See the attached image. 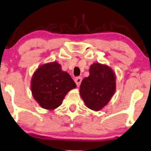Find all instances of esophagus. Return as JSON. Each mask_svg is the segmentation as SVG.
Instances as JSON below:
<instances>
[{
    "instance_id": "1",
    "label": "esophagus",
    "mask_w": 151,
    "mask_h": 151,
    "mask_svg": "<svg viewBox=\"0 0 151 151\" xmlns=\"http://www.w3.org/2000/svg\"><path fill=\"white\" fill-rule=\"evenodd\" d=\"M81 80H82V78L80 77H76L75 79H74V81H75L76 84L78 87L79 86L80 84H81Z\"/></svg>"
}]
</instances>
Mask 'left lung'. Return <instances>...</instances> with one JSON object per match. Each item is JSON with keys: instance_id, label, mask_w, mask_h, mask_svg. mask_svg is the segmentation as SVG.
I'll list each match as a JSON object with an SVG mask.
<instances>
[{"instance_id": "8db88e82", "label": "left lung", "mask_w": 151, "mask_h": 151, "mask_svg": "<svg viewBox=\"0 0 151 151\" xmlns=\"http://www.w3.org/2000/svg\"><path fill=\"white\" fill-rule=\"evenodd\" d=\"M90 74L81 81L79 93L88 108L100 111L105 106L116 91V75L106 65H91Z\"/></svg>"}]
</instances>
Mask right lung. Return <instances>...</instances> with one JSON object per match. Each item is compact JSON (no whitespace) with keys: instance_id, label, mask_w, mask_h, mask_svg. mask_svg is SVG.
Wrapping results in <instances>:
<instances>
[{"instance_id":"right-lung-1","label":"right lung","mask_w":151,"mask_h":151,"mask_svg":"<svg viewBox=\"0 0 151 151\" xmlns=\"http://www.w3.org/2000/svg\"><path fill=\"white\" fill-rule=\"evenodd\" d=\"M31 92L43 109L53 110L62 104L65 96L76 83L68 72L63 71L57 62L40 66L31 79Z\"/></svg>"}]
</instances>
